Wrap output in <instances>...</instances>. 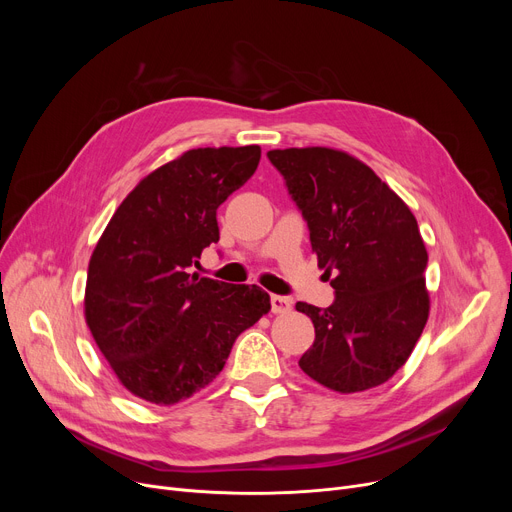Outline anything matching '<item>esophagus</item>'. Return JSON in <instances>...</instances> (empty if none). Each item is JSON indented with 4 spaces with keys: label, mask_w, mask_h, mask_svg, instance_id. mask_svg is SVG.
Instances as JSON below:
<instances>
[{
    "label": "esophagus",
    "mask_w": 512,
    "mask_h": 512,
    "mask_svg": "<svg viewBox=\"0 0 512 512\" xmlns=\"http://www.w3.org/2000/svg\"><path fill=\"white\" fill-rule=\"evenodd\" d=\"M292 309V299L280 297V294H272V311L274 313H288Z\"/></svg>",
    "instance_id": "esophagus-1"
}]
</instances>
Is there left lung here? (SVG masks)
<instances>
[{"label": "left lung", "instance_id": "obj_1", "mask_svg": "<svg viewBox=\"0 0 512 512\" xmlns=\"http://www.w3.org/2000/svg\"><path fill=\"white\" fill-rule=\"evenodd\" d=\"M309 226L317 267L336 301L311 317L315 340L299 365L340 394L388 382L425 328L427 251L409 205L355 155L330 147L267 151Z\"/></svg>", "mask_w": 512, "mask_h": 512}]
</instances>
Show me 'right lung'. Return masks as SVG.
I'll return each instance as SVG.
<instances>
[{
  "label": "right lung",
  "mask_w": 512,
  "mask_h": 512,
  "mask_svg": "<svg viewBox=\"0 0 512 512\" xmlns=\"http://www.w3.org/2000/svg\"><path fill=\"white\" fill-rule=\"evenodd\" d=\"M259 159V145L184 151L132 188L97 240L87 326L120 384L151 405H176L213 382L238 334L272 309L255 284L191 274L220 240L218 207Z\"/></svg>",
  "instance_id": "obj_1"
}]
</instances>
